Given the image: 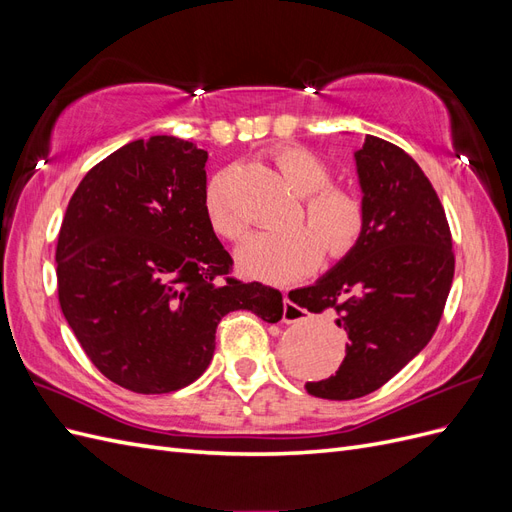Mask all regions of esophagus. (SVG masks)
<instances>
[{
	"mask_svg": "<svg viewBox=\"0 0 512 512\" xmlns=\"http://www.w3.org/2000/svg\"><path fill=\"white\" fill-rule=\"evenodd\" d=\"M307 318V309L294 305L288 297H284V322H299Z\"/></svg>",
	"mask_w": 512,
	"mask_h": 512,
	"instance_id": "34e87169",
	"label": "esophagus"
}]
</instances>
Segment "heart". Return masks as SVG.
I'll list each match as a JSON object with an SVG mask.
<instances>
[{
  "label": "heart",
  "instance_id": "b5f03b06",
  "mask_svg": "<svg viewBox=\"0 0 512 512\" xmlns=\"http://www.w3.org/2000/svg\"><path fill=\"white\" fill-rule=\"evenodd\" d=\"M273 164L290 188L303 196V209L286 230H262L239 247V267L267 282H288L312 271L324 254L331 260L348 256L365 230V205L361 196L335 185L333 170L305 147H282ZM203 209L215 235L235 241L243 235L245 220L235 205L230 173L213 175L205 188Z\"/></svg>",
  "mask_w": 512,
  "mask_h": 512
}]
</instances>
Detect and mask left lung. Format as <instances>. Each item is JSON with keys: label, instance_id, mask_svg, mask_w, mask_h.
Returning a JSON list of instances; mask_svg holds the SVG:
<instances>
[{"label": "left lung", "instance_id": "obj_1", "mask_svg": "<svg viewBox=\"0 0 512 512\" xmlns=\"http://www.w3.org/2000/svg\"><path fill=\"white\" fill-rule=\"evenodd\" d=\"M354 160L363 235L322 280L288 294L307 312H333L348 333L335 376L305 384L309 395L337 401L378 391L429 344L455 275L451 228L421 166L371 134Z\"/></svg>", "mask_w": 512, "mask_h": 512}]
</instances>
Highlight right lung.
I'll use <instances>...</instances> for the list:
<instances>
[{
	"label": "right lung",
	"mask_w": 512,
	"mask_h": 512,
	"mask_svg": "<svg viewBox=\"0 0 512 512\" xmlns=\"http://www.w3.org/2000/svg\"><path fill=\"white\" fill-rule=\"evenodd\" d=\"M205 164L207 151L177 136L132 141L89 170L61 222V312L100 374L134 393L200 378L235 309L284 314L280 290L232 277L205 218Z\"/></svg>",
	"instance_id": "obj_1"
}]
</instances>
